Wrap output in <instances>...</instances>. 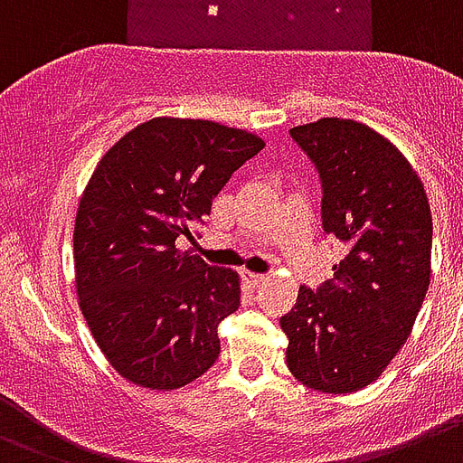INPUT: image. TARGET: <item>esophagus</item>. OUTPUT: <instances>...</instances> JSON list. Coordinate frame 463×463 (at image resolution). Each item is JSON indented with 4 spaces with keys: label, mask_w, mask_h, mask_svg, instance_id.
<instances>
[{
    "label": "esophagus",
    "mask_w": 463,
    "mask_h": 463,
    "mask_svg": "<svg viewBox=\"0 0 463 463\" xmlns=\"http://www.w3.org/2000/svg\"><path fill=\"white\" fill-rule=\"evenodd\" d=\"M241 278L249 288H260L265 282V275H258V272H241Z\"/></svg>",
    "instance_id": "1"
}]
</instances>
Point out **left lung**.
Masks as SVG:
<instances>
[{
	"label": "left lung",
	"instance_id": "obj_1",
	"mask_svg": "<svg viewBox=\"0 0 463 463\" xmlns=\"http://www.w3.org/2000/svg\"><path fill=\"white\" fill-rule=\"evenodd\" d=\"M318 171L324 232L347 246L280 318L288 367L324 393L360 392L406 343L430 285L432 214L420 178L379 132L324 118L289 130Z\"/></svg>",
	"mask_w": 463,
	"mask_h": 463
}]
</instances>
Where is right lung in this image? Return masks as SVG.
Returning <instances> with one entry per match:
<instances>
[{"mask_svg":"<svg viewBox=\"0 0 463 463\" xmlns=\"http://www.w3.org/2000/svg\"><path fill=\"white\" fill-rule=\"evenodd\" d=\"M265 142L213 120L154 118L99 161L74 222L79 307L118 374L168 392L205 374L239 275L191 250L213 200Z\"/></svg>","mask_w":463,"mask_h":463,"instance_id":"add662e5","label":"right lung"}]
</instances>
